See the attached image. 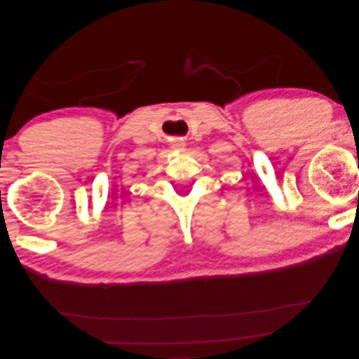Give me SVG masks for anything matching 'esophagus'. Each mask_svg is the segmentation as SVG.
Returning <instances> with one entry per match:
<instances>
[{"instance_id": "esophagus-1", "label": "esophagus", "mask_w": 359, "mask_h": 359, "mask_svg": "<svg viewBox=\"0 0 359 359\" xmlns=\"http://www.w3.org/2000/svg\"><path fill=\"white\" fill-rule=\"evenodd\" d=\"M172 148L173 149H178V151H184L186 149V143L181 142V140H176L172 143Z\"/></svg>"}]
</instances>
